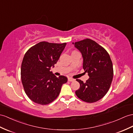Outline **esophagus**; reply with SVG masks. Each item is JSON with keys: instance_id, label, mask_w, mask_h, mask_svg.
Instances as JSON below:
<instances>
[{"instance_id": "1", "label": "esophagus", "mask_w": 133, "mask_h": 133, "mask_svg": "<svg viewBox=\"0 0 133 133\" xmlns=\"http://www.w3.org/2000/svg\"><path fill=\"white\" fill-rule=\"evenodd\" d=\"M68 81L69 82H73V81H74V79L73 78H68Z\"/></svg>"}]
</instances>
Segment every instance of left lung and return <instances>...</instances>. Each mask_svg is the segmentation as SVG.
I'll use <instances>...</instances> for the list:
<instances>
[{"label":"left lung","mask_w":133,"mask_h":133,"mask_svg":"<svg viewBox=\"0 0 133 133\" xmlns=\"http://www.w3.org/2000/svg\"><path fill=\"white\" fill-rule=\"evenodd\" d=\"M73 44L81 53L83 68L89 76L85 82L76 79L80 87L76 94L85 102L98 101L108 92L112 81L113 69L111 57L104 48L90 39Z\"/></svg>","instance_id":"1"}]
</instances>
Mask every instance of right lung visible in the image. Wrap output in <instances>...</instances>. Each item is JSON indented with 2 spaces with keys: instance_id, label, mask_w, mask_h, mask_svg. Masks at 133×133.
Wrapping results in <instances>:
<instances>
[{
  "instance_id": "1",
  "label": "right lung",
  "mask_w": 133,
  "mask_h": 133,
  "mask_svg": "<svg viewBox=\"0 0 133 133\" xmlns=\"http://www.w3.org/2000/svg\"><path fill=\"white\" fill-rule=\"evenodd\" d=\"M66 44L41 42L25 54L21 78L26 94L33 102L41 105L49 104L56 99L61 86L67 82L66 77H56L50 71Z\"/></svg>"
}]
</instances>
